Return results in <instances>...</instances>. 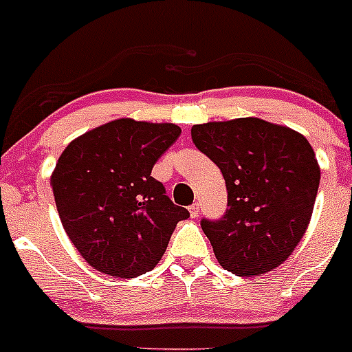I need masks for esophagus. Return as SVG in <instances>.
<instances>
[{
  "mask_svg": "<svg viewBox=\"0 0 352 352\" xmlns=\"http://www.w3.org/2000/svg\"><path fill=\"white\" fill-rule=\"evenodd\" d=\"M189 213H191L192 219H196L199 213V203H195V205H191V208H189Z\"/></svg>",
  "mask_w": 352,
  "mask_h": 352,
  "instance_id": "34e87169",
  "label": "esophagus"
}]
</instances>
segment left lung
Returning <instances> with one entry per match:
<instances>
[{
    "mask_svg": "<svg viewBox=\"0 0 352 352\" xmlns=\"http://www.w3.org/2000/svg\"><path fill=\"white\" fill-rule=\"evenodd\" d=\"M191 137L228 187L226 215L201 222L219 264L236 276H262L283 264L307 231L320 186L307 139L252 116L195 124Z\"/></svg>",
    "mask_w": 352,
    "mask_h": 352,
    "instance_id": "8db88e82",
    "label": "left lung"
}]
</instances>
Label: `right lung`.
Segmentation results:
<instances>
[{"label":"right lung","instance_id":"obj_1","mask_svg":"<svg viewBox=\"0 0 352 352\" xmlns=\"http://www.w3.org/2000/svg\"><path fill=\"white\" fill-rule=\"evenodd\" d=\"M179 135L173 123L120 118L85 131L62 151L50 177L58 217L98 272L146 274L165 254L177 222L189 217L151 177Z\"/></svg>","mask_w":352,"mask_h":352}]
</instances>
